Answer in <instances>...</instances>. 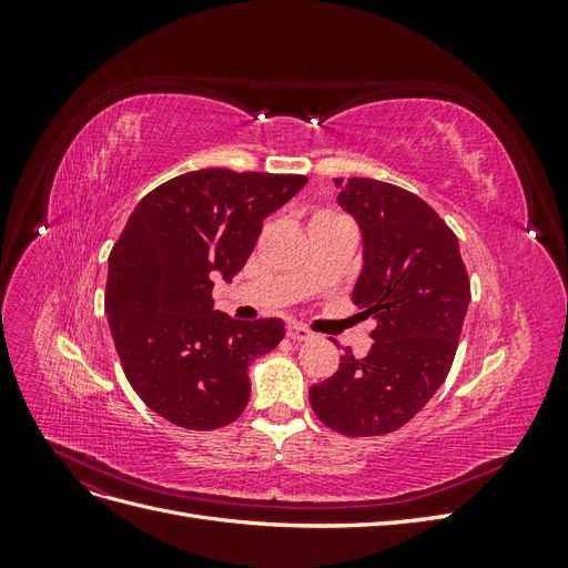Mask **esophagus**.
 <instances>
[{"instance_id": "esophagus-1", "label": "esophagus", "mask_w": 568, "mask_h": 568, "mask_svg": "<svg viewBox=\"0 0 568 568\" xmlns=\"http://www.w3.org/2000/svg\"><path fill=\"white\" fill-rule=\"evenodd\" d=\"M286 336H288L291 341H307V338L313 336V332L305 329V326H301V324H288V326H286Z\"/></svg>"}]
</instances>
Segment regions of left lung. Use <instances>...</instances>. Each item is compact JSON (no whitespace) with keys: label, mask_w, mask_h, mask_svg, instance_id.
Instances as JSON below:
<instances>
[{"label":"left lung","mask_w":568,"mask_h":568,"mask_svg":"<svg viewBox=\"0 0 568 568\" xmlns=\"http://www.w3.org/2000/svg\"><path fill=\"white\" fill-rule=\"evenodd\" d=\"M336 184L365 239L353 303L376 326L367 357L346 348L338 369L311 388V405L343 436H384L415 417L448 376L471 298L469 274L455 232L417 194L369 178Z\"/></svg>","instance_id":"left-lung-1"}]
</instances>
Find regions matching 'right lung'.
I'll return each mask as SVG.
<instances>
[{
	"label": "right lung",
	"mask_w": 568,
	"mask_h": 568,
	"mask_svg": "<svg viewBox=\"0 0 568 568\" xmlns=\"http://www.w3.org/2000/svg\"><path fill=\"white\" fill-rule=\"evenodd\" d=\"M305 182L194 170L149 192L113 244L104 305L120 365L144 405L170 424L213 432L244 412L248 365L280 346L284 324L213 311V277L232 282L263 220Z\"/></svg>",
	"instance_id": "1"
}]
</instances>
